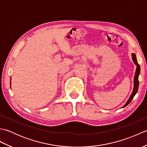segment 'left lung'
<instances>
[{
	"instance_id": "obj_1",
	"label": "left lung",
	"mask_w": 147,
	"mask_h": 147,
	"mask_svg": "<svg viewBox=\"0 0 147 147\" xmlns=\"http://www.w3.org/2000/svg\"><path fill=\"white\" fill-rule=\"evenodd\" d=\"M132 58H133V62H135V64L136 65V66H137L136 67V72H135V78H134V88H133V92L131 93V95L129 98L128 99V100H127V102H126V104L123 106V107H126V105H128L129 103L131 102L132 99L134 97V96L135 95L137 91H138V86H139L138 76H139V74H140V65L138 63V62H137L136 57V55L135 54H132Z\"/></svg>"
}]
</instances>
